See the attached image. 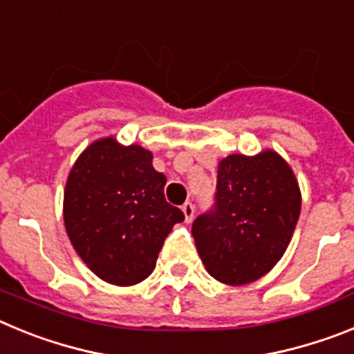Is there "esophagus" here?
Wrapping results in <instances>:
<instances>
[{
	"mask_svg": "<svg viewBox=\"0 0 354 354\" xmlns=\"http://www.w3.org/2000/svg\"><path fill=\"white\" fill-rule=\"evenodd\" d=\"M183 212H184V218H186V223H192L193 218H195V205L192 202H186L183 205Z\"/></svg>",
	"mask_w": 354,
	"mask_h": 354,
	"instance_id": "1",
	"label": "esophagus"
}]
</instances>
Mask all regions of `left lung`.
Returning <instances> with one entry per match:
<instances>
[{
  "mask_svg": "<svg viewBox=\"0 0 354 354\" xmlns=\"http://www.w3.org/2000/svg\"><path fill=\"white\" fill-rule=\"evenodd\" d=\"M214 198V209L192 227L200 259L218 282H255L282 259L298 223L301 193L292 168L270 149L227 156Z\"/></svg>",
  "mask_w": 354,
  "mask_h": 354,
  "instance_id": "obj_1",
  "label": "left lung"
}]
</instances>
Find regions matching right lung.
Returning <instances> with one entry per match:
<instances>
[{
    "instance_id": "right-lung-1",
    "label": "right lung",
    "mask_w": 354,
    "mask_h": 354,
    "mask_svg": "<svg viewBox=\"0 0 354 354\" xmlns=\"http://www.w3.org/2000/svg\"><path fill=\"white\" fill-rule=\"evenodd\" d=\"M165 184L150 150L124 147L113 136L93 142L76 159L65 184V228L101 280L134 286L154 271L162 243L184 220L165 198Z\"/></svg>"
}]
</instances>
